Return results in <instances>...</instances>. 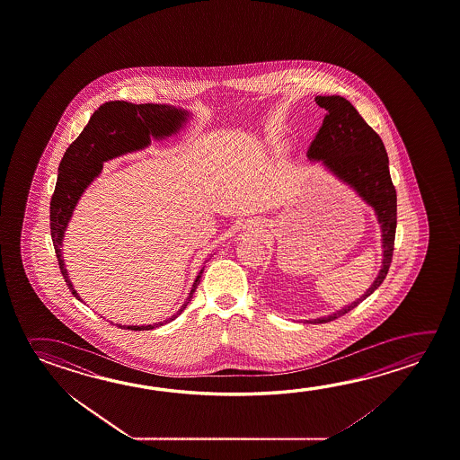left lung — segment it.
I'll return each mask as SVG.
<instances>
[{"label":"left lung","instance_id":"left-lung-1","mask_svg":"<svg viewBox=\"0 0 460 460\" xmlns=\"http://www.w3.org/2000/svg\"><path fill=\"white\" fill-rule=\"evenodd\" d=\"M314 101L327 113L306 155L309 160L323 162L329 172L347 182L366 204L374 208L382 229L384 247L382 270L366 294L333 314L309 321L313 324H324L356 308L374 294L386 278L394 250L396 189L393 186L388 155L380 136L370 128L351 102L341 96H316Z\"/></svg>","mask_w":460,"mask_h":460}]
</instances>
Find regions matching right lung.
Listing matches in <instances>:
<instances>
[{
    "label": "right lung",
    "instance_id": "add662e5",
    "mask_svg": "<svg viewBox=\"0 0 460 460\" xmlns=\"http://www.w3.org/2000/svg\"><path fill=\"white\" fill-rule=\"evenodd\" d=\"M188 111L165 104H131L127 101H111L102 104L91 115L84 131L68 146L59 165L58 182L49 204V226L62 276L66 279L70 292L78 300L82 298L78 296L68 279L61 247L68 221L72 218V213L75 210L84 189L99 176L104 162L120 157L128 152L141 151L151 144V137L165 139L168 136L178 133L188 120ZM202 272L204 268L197 274L186 302L182 303L181 308L178 309L173 316L155 324H117V327L128 331H152L173 321L190 302L192 294L196 292L202 278Z\"/></svg>",
    "mask_w": 460,
    "mask_h": 460
}]
</instances>
